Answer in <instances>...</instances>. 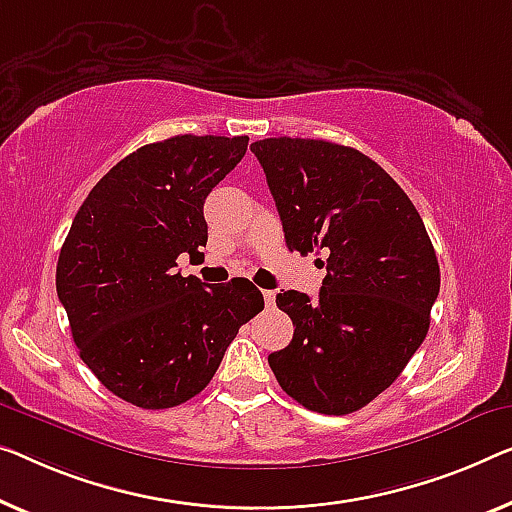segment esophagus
Returning a JSON list of instances; mask_svg holds the SVG:
<instances>
[{"label": "esophagus", "mask_w": 512, "mask_h": 512, "mask_svg": "<svg viewBox=\"0 0 512 512\" xmlns=\"http://www.w3.org/2000/svg\"><path fill=\"white\" fill-rule=\"evenodd\" d=\"M264 303H266V308H273V303H276V292H273V289H264Z\"/></svg>", "instance_id": "obj_1"}]
</instances>
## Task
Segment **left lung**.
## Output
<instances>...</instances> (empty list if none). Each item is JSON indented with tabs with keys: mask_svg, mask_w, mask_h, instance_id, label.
<instances>
[{
	"mask_svg": "<svg viewBox=\"0 0 512 512\" xmlns=\"http://www.w3.org/2000/svg\"><path fill=\"white\" fill-rule=\"evenodd\" d=\"M264 167L289 250L317 253L326 278L315 301L280 292L294 324L269 365L289 398L345 416L400 377L430 329L439 262L423 218L384 167L326 140L250 144Z\"/></svg>",
	"mask_w": 512,
	"mask_h": 512,
	"instance_id": "8db88e82",
	"label": "left lung"
}]
</instances>
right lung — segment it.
<instances>
[{
	"label": "right lung",
	"mask_w": 512,
	"mask_h": 512,
	"mask_svg": "<svg viewBox=\"0 0 512 512\" xmlns=\"http://www.w3.org/2000/svg\"><path fill=\"white\" fill-rule=\"evenodd\" d=\"M248 137L174 135L144 144L91 188L57 262V296L80 358L117 398L170 409L216 375L236 333L264 308L253 282L204 287L174 269L207 246L204 200Z\"/></svg>",
	"instance_id": "right-lung-1"
}]
</instances>
